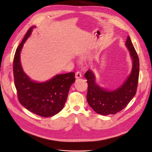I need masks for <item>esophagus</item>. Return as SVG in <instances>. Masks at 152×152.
Masks as SVG:
<instances>
[{"mask_svg": "<svg viewBox=\"0 0 152 152\" xmlns=\"http://www.w3.org/2000/svg\"><path fill=\"white\" fill-rule=\"evenodd\" d=\"M82 77V74H81V73L80 72H77L76 73V75H75V77H76V79H79V78H80V77Z\"/></svg>", "mask_w": 152, "mask_h": 152, "instance_id": "obj_1", "label": "esophagus"}]
</instances>
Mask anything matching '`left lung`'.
Here are the masks:
<instances>
[{
    "mask_svg": "<svg viewBox=\"0 0 152 152\" xmlns=\"http://www.w3.org/2000/svg\"><path fill=\"white\" fill-rule=\"evenodd\" d=\"M125 45L130 52L133 66L131 75L118 88L112 91L104 90L95 82L96 77L91 70L85 73L88 83L86 99L97 114L103 115L115 114L124 109L136 94L140 71L139 58L129 36Z\"/></svg>",
    "mask_w": 152,
    "mask_h": 152,
    "instance_id": "left-lung-1",
    "label": "left lung"
}]
</instances>
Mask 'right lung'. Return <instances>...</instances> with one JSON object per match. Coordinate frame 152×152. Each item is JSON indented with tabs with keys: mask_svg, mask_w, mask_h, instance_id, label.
<instances>
[{
	"mask_svg": "<svg viewBox=\"0 0 152 152\" xmlns=\"http://www.w3.org/2000/svg\"><path fill=\"white\" fill-rule=\"evenodd\" d=\"M31 27L17 48L13 60V73L19 102L31 113L43 117L53 116L60 112L67 99L75 74L57 75L45 82H34L24 73L20 55L23 44L31 34Z\"/></svg>",
	"mask_w": 152,
	"mask_h": 152,
	"instance_id": "right-lung-1",
	"label": "right lung"
}]
</instances>
